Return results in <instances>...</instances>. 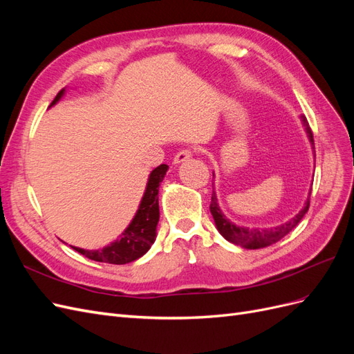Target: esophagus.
Masks as SVG:
<instances>
[{
	"mask_svg": "<svg viewBox=\"0 0 354 354\" xmlns=\"http://www.w3.org/2000/svg\"><path fill=\"white\" fill-rule=\"evenodd\" d=\"M192 158V151H189V149H183V151H180L176 153L174 159H173V164H181V162H186V160H189Z\"/></svg>",
	"mask_w": 354,
	"mask_h": 354,
	"instance_id": "1",
	"label": "esophagus"
}]
</instances>
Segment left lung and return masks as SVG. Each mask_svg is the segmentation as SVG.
<instances>
[{"instance_id":"8db88e82","label":"left lung","mask_w":354,"mask_h":354,"mask_svg":"<svg viewBox=\"0 0 354 354\" xmlns=\"http://www.w3.org/2000/svg\"><path fill=\"white\" fill-rule=\"evenodd\" d=\"M299 120H301V122L304 125V130L307 133L308 142H310V145H312L313 153H315L313 133H312V130H310L308 122H307L304 115L299 116ZM212 176H214V173H212ZM310 194H312V189L308 190V196H307V201L304 203L303 209L299 211L298 214H295V217H292L291 220L283 223V224H279V226H276V227L259 229V227L238 226V224H234L233 221H230L226 216H224L223 211L220 209L218 199H217V195H216V192H214V190H212V196H211L209 211L212 214V218H214V223H216L217 230L220 232V234L224 239L234 243V245H239V246H242V248H246V250H260V248H266V246L276 243L277 241H281L283 236H286L289 232L297 227V224L301 221V218L306 216V212L308 211Z\"/></svg>"}]
</instances>
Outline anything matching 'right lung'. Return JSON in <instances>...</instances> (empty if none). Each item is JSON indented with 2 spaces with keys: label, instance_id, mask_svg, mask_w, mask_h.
<instances>
[{
  "label": "right lung",
  "instance_id": "obj_1",
  "mask_svg": "<svg viewBox=\"0 0 354 354\" xmlns=\"http://www.w3.org/2000/svg\"><path fill=\"white\" fill-rule=\"evenodd\" d=\"M65 93L66 88L60 90L55 100L51 102L50 108L55 106L65 95ZM167 171L168 165L162 164L149 174L143 198L138 203V209L136 211L127 229L120 234V238L99 250H82L78 246H72V248L93 261L109 264H127L143 257L151 250L156 239V226L159 221L158 192Z\"/></svg>",
  "mask_w": 354,
  "mask_h": 354
}]
</instances>
